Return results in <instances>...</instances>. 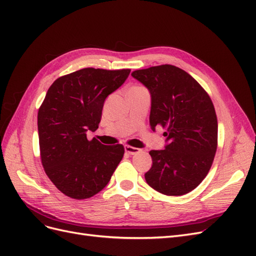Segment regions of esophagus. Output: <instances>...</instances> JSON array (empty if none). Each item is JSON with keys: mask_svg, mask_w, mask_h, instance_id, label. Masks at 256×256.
Segmentation results:
<instances>
[{"mask_svg": "<svg viewBox=\"0 0 256 256\" xmlns=\"http://www.w3.org/2000/svg\"><path fill=\"white\" fill-rule=\"evenodd\" d=\"M125 152L130 154H134L140 152L141 150L136 148V147H134V146H130V145H125Z\"/></svg>", "mask_w": 256, "mask_h": 256, "instance_id": "esophagus-1", "label": "esophagus"}]
</instances>
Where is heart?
<instances>
[{"mask_svg": "<svg viewBox=\"0 0 256 256\" xmlns=\"http://www.w3.org/2000/svg\"><path fill=\"white\" fill-rule=\"evenodd\" d=\"M136 88H138V86H136Z\"/></svg>", "mask_w": 256, "mask_h": 256, "instance_id": "obj_1", "label": "heart"}]
</instances>
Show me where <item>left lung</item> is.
<instances>
[{"label":"left lung","instance_id":"left-lung-1","mask_svg":"<svg viewBox=\"0 0 256 256\" xmlns=\"http://www.w3.org/2000/svg\"><path fill=\"white\" fill-rule=\"evenodd\" d=\"M131 76L152 96L150 124L166 129L164 150H150L152 166L146 182L166 196H184L203 182L218 145V120L207 92L173 65L134 70Z\"/></svg>","mask_w":256,"mask_h":256}]
</instances>
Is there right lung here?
Listing matches in <instances>:
<instances>
[{
    "label": "right lung",
    "mask_w": 256,
    "mask_h": 256,
    "mask_svg": "<svg viewBox=\"0 0 256 256\" xmlns=\"http://www.w3.org/2000/svg\"><path fill=\"white\" fill-rule=\"evenodd\" d=\"M130 69L83 68L60 76L38 110L42 164L66 196L90 198L110 182L122 159V144L104 145L86 132L97 130L104 102L126 81Z\"/></svg>",
    "instance_id": "add662e5"
}]
</instances>
